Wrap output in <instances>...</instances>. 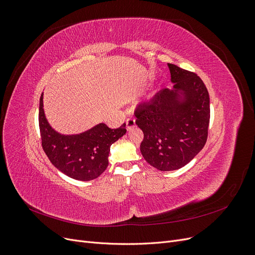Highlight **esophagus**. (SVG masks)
I'll use <instances>...</instances> for the list:
<instances>
[{
    "label": "esophagus",
    "instance_id": "obj_1",
    "mask_svg": "<svg viewBox=\"0 0 255 255\" xmlns=\"http://www.w3.org/2000/svg\"><path fill=\"white\" fill-rule=\"evenodd\" d=\"M126 123H127V129H128V130L133 129V128L136 127L135 119H133V118H128V119L126 121Z\"/></svg>",
    "mask_w": 255,
    "mask_h": 255
}]
</instances>
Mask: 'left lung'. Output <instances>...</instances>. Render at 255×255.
Returning <instances> with one entry per match:
<instances>
[{"mask_svg": "<svg viewBox=\"0 0 255 255\" xmlns=\"http://www.w3.org/2000/svg\"><path fill=\"white\" fill-rule=\"evenodd\" d=\"M172 89L160 90L135 112L143 132L140 152L160 171L187 165L203 149L210 123V96L196 73L168 64Z\"/></svg>", "mask_w": 255, "mask_h": 255, "instance_id": "obj_1", "label": "left lung"}]
</instances>
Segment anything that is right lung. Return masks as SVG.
<instances>
[{"instance_id": "obj_1", "label": "right lung", "mask_w": 255, "mask_h": 255, "mask_svg": "<svg viewBox=\"0 0 255 255\" xmlns=\"http://www.w3.org/2000/svg\"><path fill=\"white\" fill-rule=\"evenodd\" d=\"M39 128L43 151L54 167L79 181H91L101 175L109 166L111 145L127 133L126 123L114 129L99 123L80 134H60L45 118L43 94L39 102Z\"/></svg>"}]
</instances>
